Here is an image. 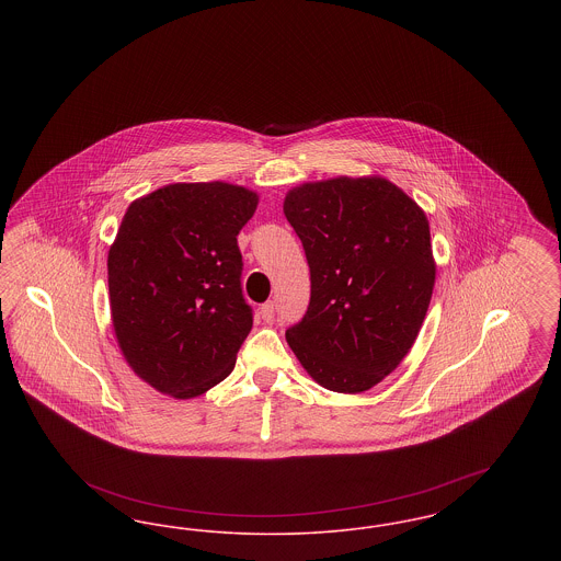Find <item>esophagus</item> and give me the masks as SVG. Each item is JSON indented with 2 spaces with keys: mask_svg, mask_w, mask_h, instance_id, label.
I'll use <instances>...</instances> for the list:
<instances>
[{
  "mask_svg": "<svg viewBox=\"0 0 561 561\" xmlns=\"http://www.w3.org/2000/svg\"><path fill=\"white\" fill-rule=\"evenodd\" d=\"M259 316H261V320L263 321L273 320V316H275V302H273V300H268L265 305H261Z\"/></svg>",
  "mask_w": 561,
  "mask_h": 561,
  "instance_id": "esophagus-1",
  "label": "esophagus"
}]
</instances>
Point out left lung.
I'll list each match as a JSON object with an SVG mask.
<instances>
[{
	"mask_svg": "<svg viewBox=\"0 0 561 561\" xmlns=\"http://www.w3.org/2000/svg\"><path fill=\"white\" fill-rule=\"evenodd\" d=\"M284 214L311 271L307 313L286 341L321 387L368 391L400 366L427 316L435 284L427 216L380 176L290 188Z\"/></svg>",
	"mask_w": 561,
	"mask_h": 561,
	"instance_id": "obj_1",
	"label": "left lung"
}]
</instances>
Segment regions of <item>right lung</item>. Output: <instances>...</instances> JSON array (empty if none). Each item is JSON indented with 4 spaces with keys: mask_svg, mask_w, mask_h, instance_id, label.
<instances>
[{
    "mask_svg": "<svg viewBox=\"0 0 561 561\" xmlns=\"http://www.w3.org/2000/svg\"><path fill=\"white\" fill-rule=\"evenodd\" d=\"M259 195L174 183L130 204L108 250V302L128 366L165 396L206 393L236 368L252 330L238 236Z\"/></svg>",
    "mask_w": 561,
    "mask_h": 561,
    "instance_id": "right-lung-1",
    "label": "right lung"
}]
</instances>
